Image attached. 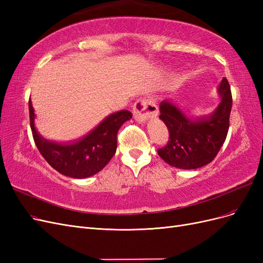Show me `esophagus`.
Wrapping results in <instances>:
<instances>
[{"label": "esophagus", "mask_w": 263, "mask_h": 263, "mask_svg": "<svg viewBox=\"0 0 263 263\" xmlns=\"http://www.w3.org/2000/svg\"><path fill=\"white\" fill-rule=\"evenodd\" d=\"M157 115L158 106L153 99H139L134 104V118L139 123H145Z\"/></svg>", "instance_id": "1"}]
</instances>
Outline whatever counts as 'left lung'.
I'll return each instance as SVG.
<instances>
[{
	"label": "left lung",
	"mask_w": 263,
	"mask_h": 263,
	"mask_svg": "<svg viewBox=\"0 0 263 263\" xmlns=\"http://www.w3.org/2000/svg\"><path fill=\"white\" fill-rule=\"evenodd\" d=\"M218 105L212 113L193 117L171 100L159 105V118L169 130V142L158 150V155L171 166L184 170L209 164L216 157L226 139L233 99L227 79L218 85Z\"/></svg>",
	"instance_id": "left-lung-1"
}]
</instances>
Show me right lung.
Listing matches in <instances>:
<instances>
[{
	"instance_id": "add662e5",
	"label": "right lung",
	"mask_w": 263,
	"mask_h": 263,
	"mask_svg": "<svg viewBox=\"0 0 263 263\" xmlns=\"http://www.w3.org/2000/svg\"><path fill=\"white\" fill-rule=\"evenodd\" d=\"M30 128L39 153L54 170L73 179H85L100 172L116 153L117 132L133 117L128 110L107 116L93 130L74 142L47 140L35 126V110L29 100Z\"/></svg>"
}]
</instances>
